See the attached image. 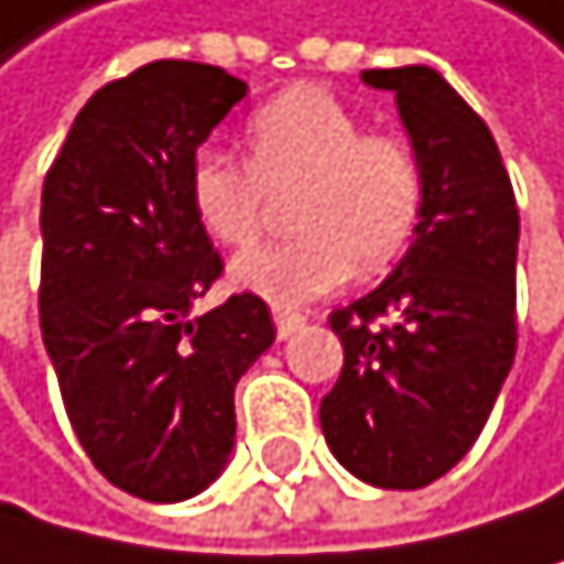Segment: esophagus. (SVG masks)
Masks as SVG:
<instances>
[{
    "mask_svg": "<svg viewBox=\"0 0 564 564\" xmlns=\"http://www.w3.org/2000/svg\"><path fill=\"white\" fill-rule=\"evenodd\" d=\"M273 323H276V337L288 340L294 329L305 326V315L302 312H291V308H273Z\"/></svg>",
    "mask_w": 564,
    "mask_h": 564,
    "instance_id": "obj_1",
    "label": "esophagus"
}]
</instances>
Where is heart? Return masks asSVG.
Listing matches in <instances>:
<instances>
[{
	"label": "heart",
	"instance_id": "1",
	"mask_svg": "<svg viewBox=\"0 0 564 564\" xmlns=\"http://www.w3.org/2000/svg\"><path fill=\"white\" fill-rule=\"evenodd\" d=\"M249 164L199 147L185 196L199 227L224 249H249L267 231L270 196H291L297 238L241 256L231 280L288 308L382 273L411 245L424 210V171L400 132L365 129L326 87H291L245 118Z\"/></svg>",
	"mask_w": 564,
	"mask_h": 564
}]
</instances>
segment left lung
<instances>
[{
  "label": "left lung",
  "mask_w": 564,
  "mask_h": 564,
  "mask_svg": "<svg viewBox=\"0 0 564 564\" xmlns=\"http://www.w3.org/2000/svg\"><path fill=\"white\" fill-rule=\"evenodd\" d=\"M361 79L397 94L424 210L397 270L329 312L344 368L319 421L354 477L414 491L470 453L512 368L520 210L485 118L435 69Z\"/></svg>",
  "instance_id": "obj_1"
}]
</instances>
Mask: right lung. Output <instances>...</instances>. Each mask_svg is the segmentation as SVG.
I'll return each mask as SVG.
<instances>
[{"label":"right lung","mask_w":564,"mask_h":564,"mask_svg":"<svg viewBox=\"0 0 564 564\" xmlns=\"http://www.w3.org/2000/svg\"><path fill=\"white\" fill-rule=\"evenodd\" d=\"M245 97L220 66L147 62L97 90L41 188V337L90 463L147 502L199 495L235 446V386L276 337L259 294L193 315L224 259L185 196Z\"/></svg>","instance_id":"add662e5"}]
</instances>
